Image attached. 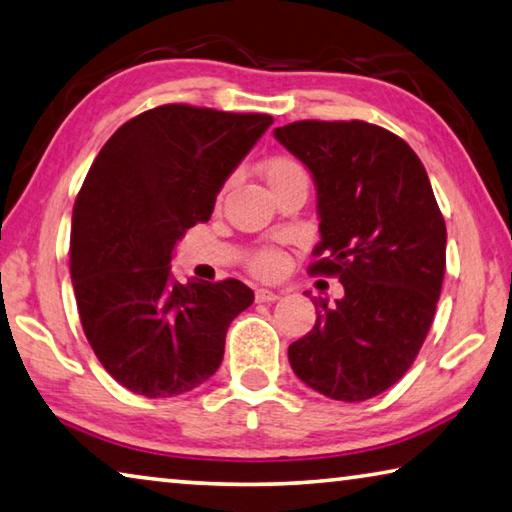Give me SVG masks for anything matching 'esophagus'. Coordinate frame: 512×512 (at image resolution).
<instances>
[{
    "instance_id": "34e87169",
    "label": "esophagus",
    "mask_w": 512,
    "mask_h": 512,
    "mask_svg": "<svg viewBox=\"0 0 512 512\" xmlns=\"http://www.w3.org/2000/svg\"><path fill=\"white\" fill-rule=\"evenodd\" d=\"M276 299H279V295H276V292H272V290H265V288L256 290L258 304H272V301H276Z\"/></svg>"
}]
</instances>
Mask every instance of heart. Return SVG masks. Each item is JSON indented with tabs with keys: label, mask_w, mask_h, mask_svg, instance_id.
<instances>
[{
	"label": "heart",
	"mask_w": 512,
	"mask_h": 512,
	"mask_svg": "<svg viewBox=\"0 0 512 512\" xmlns=\"http://www.w3.org/2000/svg\"><path fill=\"white\" fill-rule=\"evenodd\" d=\"M263 172H265L267 183H270V188L281 186V183L290 181L292 177H299V174H304L301 165L290 156H272L270 161H265ZM283 267H286V256H283V251L272 249V247L256 251L254 258H251V270H254L256 274H261V276L281 274Z\"/></svg>",
	"instance_id": "b5f03b06"
}]
</instances>
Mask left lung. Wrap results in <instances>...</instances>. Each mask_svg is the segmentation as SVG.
Wrapping results in <instances>:
<instances>
[{
    "label": "left lung",
    "mask_w": 512,
    "mask_h": 512,
    "mask_svg": "<svg viewBox=\"0 0 512 512\" xmlns=\"http://www.w3.org/2000/svg\"><path fill=\"white\" fill-rule=\"evenodd\" d=\"M274 138L313 174L322 240L311 274L345 297H315L317 320L288 347L295 374L338 401L395 385L431 329L447 265V226L420 158L376 124L301 120Z\"/></svg>",
    "instance_id": "left-lung-1"
}]
</instances>
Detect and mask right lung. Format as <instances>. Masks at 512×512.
I'll return each mask as SVG.
<instances>
[{"label":"right lung","instance_id":"right-lung-1","mask_svg":"<svg viewBox=\"0 0 512 512\" xmlns=\"http://www.w3.org/2000/svg\"><path fill=\"white\" fill-rule=\"evenodd\" d=\"M274 120L156 106L108 138L74 201L70 272L83 333L104 370L149 399L211 379L226 329L254 301L238 279H172L177 242Z\"/></svg>","mask_w":512,"mask_h":512}]
</instances>
